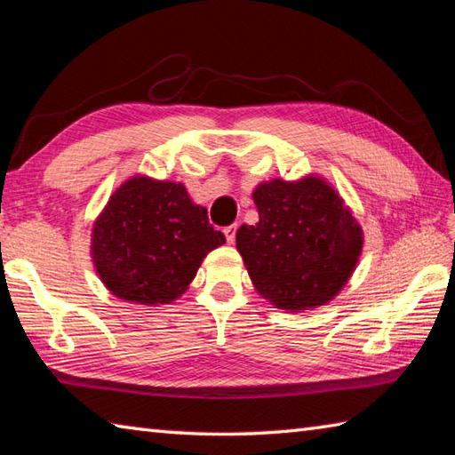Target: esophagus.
Returning <instances> with one entry per match:
<instances>
[{"instance_id": "esophagus-1", "label": "esophagus", "mask_w": 455, "mask_h": 455, "mask_svg": "<svg viewBox=\"0 0 455 455\" xmlns=\"http://www.w3.org/2000/svg\"><path fill=\"white\" fill-rule=\"evenodd\" d=\"M222 233H225L227 243H228V244H233V243H235V236H236V225H230V227H227L225 230H222Z\"/></svg>"}]
</instances>
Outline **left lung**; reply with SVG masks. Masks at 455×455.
Here are the masks:
<instances>
[{"label":"left lung","mask_w":455,"mask_h":455,"mask_svg":"<svg viewBox=\"0 0 455 455\" xmlns=\"http://www.w3.org/2000/svg\"><path fill=\"white\" fill-rule=\"evenodd\" d=\"M259 220L236 230V250L256 291L275 308L308 311L331 303L352 277L363 230L321 173L259 181Z\"/></svg>","instance_id":"1"}]
</instances>
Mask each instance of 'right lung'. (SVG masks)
Wrapping results in <instances>:
<instances>
[{"label":"right lung","instance_id":"add662e5","mask_svg":"<svg viewBox=\"0 0 455 455\" xmlns=\"http://www.w3.org/2000/svg\"><path fill=\"white\" fill-rule=\"evenodd\" d=\"M225 235L209 225L181 181L137 173L111 193L93 220L90 256L95 274L121 301L158 307L188 291Z\"/></svg>","mask_w":455,"mask_h":455}]
</instances>
